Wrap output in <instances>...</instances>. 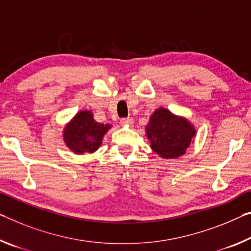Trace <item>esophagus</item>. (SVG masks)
<instances>
[{
    "label": "esophagus",
    "instance_id": "1",
    "mask_svg": "<svg viewBox=\"0 0 251 251\" xmlns=\"http://www.w3.org/2000/svg\"><path fill=\"white\" fill-rule=\"evenodd\" d=\"M134 123L132 117H127V118H122L121 119V124L124 126H130Z\"/></svg>",
    "mask_w": 251,
    "mask_h": 251
}]
</instances>
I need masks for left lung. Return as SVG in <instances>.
I'll return each instance as SVG.
<instances>
[{"label":"left lung","mask_w":251,"mask_h":251,"mask_svg":"<svg viewBox=\"0 0 251 251\" xmlns=\"http://www.w3.org/2000/svg\"><path fill=\"white\" fill-rule=\"evenodd\" d=\"M146 133L152 150L164 158L181 156L196 136V130L186 119L174 116L164 108L154 111Z\"/></svg>","instance_id":"1"}]
</instances>
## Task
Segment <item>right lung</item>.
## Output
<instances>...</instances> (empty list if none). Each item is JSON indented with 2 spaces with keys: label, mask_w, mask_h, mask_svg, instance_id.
<instances>
[{
  "label": "right lung",
  "mask_w": 251,
  "mask_h": 251,
  "mask_svg": "<svg viewBox=\"0 0 251 251\" xmlns=\"http://www.w3.org/2000/svg\"><path fill=\"white\" fill-rule=\"evenodd\" d=\"M110 125L99 124L89 110H82L66 126L63 138L67 146L75 153H93L100 146L102 136Z\"/></svg>",
  "instance_id": "1"
}]
</instances>
